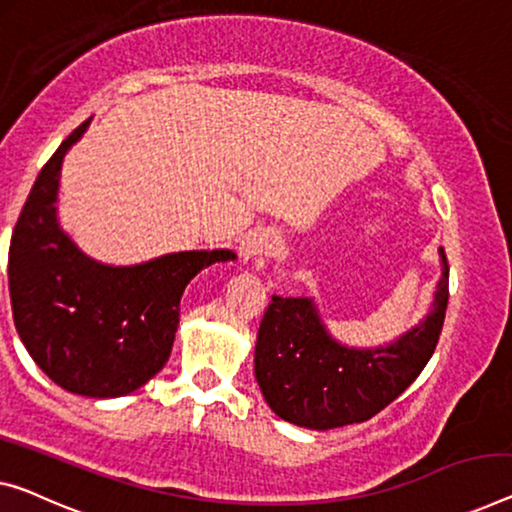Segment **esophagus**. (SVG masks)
<instances>
[{"mask_svg":"<svg viewBox=\"0 0 512 512\" xmlns=\"http://www.w3.org/2000/svg\"><path fill=\"white\" fill-rule=\"evenodd\" d=\"M280 236L271 230H250L241 239L239 253L243 262H250V259L262 257V255H276L280 250Z\"/></svg>","mask_w":512,"mask_h":512,"instance_id":"obj_1","label":"esophagus"}]
</instances>
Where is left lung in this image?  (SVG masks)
I'll return each instance as SVG.
<instances>
[{
	"label": "left lung",
	"mask_w": 512,
	"mask_h": 512,
	"mask_svg": "<svg viewBox=\"0 0 512 512\" xmlns=\"http://www.w3.org/2000/svg\"><path fill=\"white\" fill-rule=\"evenodd\" d=\"M441 278L427 315L381 347L335 340L308 296H273L257 331L255 379L282 421L308 430L363 423L414 381L437 347L448 305V262L439 248Z\"/></svg>",
	"instance_id": "left-lung-1"
}]
</instances>
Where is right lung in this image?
I'll return each mask as SVG.
<instances>
[{"instance_id":"add662e5","label":"right lung","mask_w":512,"mask_h":512,"mask_svg":"<svg viewBox=\"0 0 512 512\" xmlns=\"http://www.w3.org/2000/svg\"><path fill=\"white\" fill-rule=\"evenodd\" d=\"M91 117L61 142L15 225L9 248L13 322L38 368L68 393L121 398L163 370L179 326L183 289L232 250H183L142 264L91 259L61 230V163Z\"/></svg>"}]
</instances>
